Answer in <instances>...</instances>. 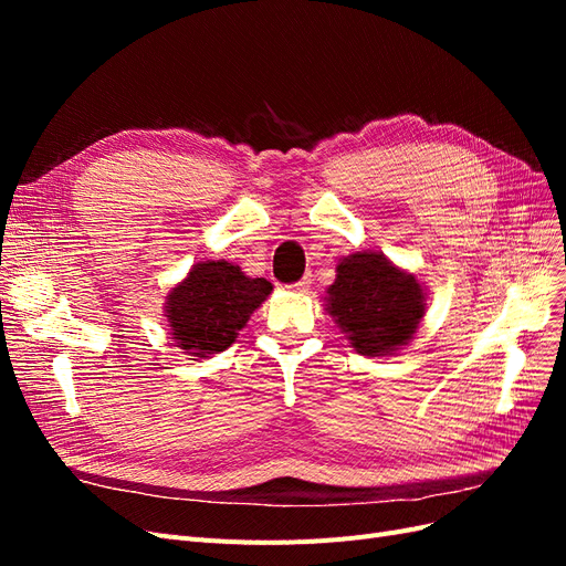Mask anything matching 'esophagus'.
Here are the masks:
<instances>
[{
	"label": "esophagus",
	"mask_w": 566,
	"mask_h": 566,
	"mask_svg": "<svg viewBox=\"0 0 566 566\" xmlns=\"http://www.w3.org/2000/svg\"><path fill=\"white\" fill-rule=\"evenodd\" d=\"M287 287L293 290V293H310V287H312V279H310V276H304V279H300V281H295V283H290Z\"/></svg>",
	"instance_id": "34e87169"
}]
</instances>
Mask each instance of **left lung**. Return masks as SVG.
I'll return each mask as SVG.
<instances>
[{
  "label": "left lung",
  "mask_w": 566,
  "mask_h": 566,
  "mask_svg": "<svg viewBox=\"0 0 566 566\" xmlns=\"http://www.w3.org/2000/svg\"><path fill=\"white\" fill-rule=\"evenodd\" d=\"M328 312L358 354L380 356L413 337L424 314V295L416 276L394 266L385 254L356 252L337 264Z\"/></svg>",
  "instance_id": "8db88e82"
}]
</instances>
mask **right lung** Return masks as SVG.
<instances>
[{
  "instance_id": "1",
  "label": "right lung",
  "mask_w": 566,
  "mask_h": 566,
  "mask_svg": "<svg viewBox=\"0 0 566 566\" xmlns=\"http://www.w3.org/2000/svg\"><path fill=\"white\" fill-rule=\"evenodd\" d=\"M266 279H248L241 266L202 262L167 297V321L177 347L191 356L219 354L271 293Z\"/></svg>"
}]
</instances>
